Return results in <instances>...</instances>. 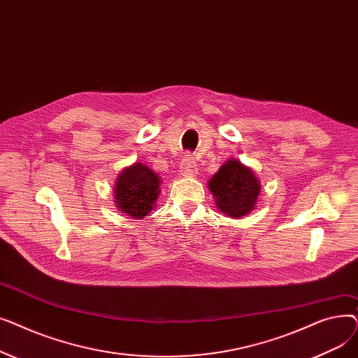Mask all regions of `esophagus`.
<instances>
[{
  "instance_id": "1",
  "label": "esophagus",
  "mask_w": 358,
  "mask_h": 358,
  "mask_svg": "<svg viewBox=\"0 0 358 358\" xmlns=\"http://www.w3.org/2000/svg\"><path fill=\"white\" fill-rule=\"evenodd\" d=\"M180 174L182 177H193L197 174V164L190 155H185L182 158L180 165Z\"/></svg>"
}]
</instances>
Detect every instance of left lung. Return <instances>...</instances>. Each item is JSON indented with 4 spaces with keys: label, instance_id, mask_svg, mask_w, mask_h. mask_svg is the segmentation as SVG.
Listing matches in <instances>:
<instances>
[{
    "label": "left lung",
    "instance_id": "left-lung-1",
    "mask_svg": "<svg viewBox=\"0 0 358 358\" xmlns=\"http://www.w3.org/2000/svg\"><path fill=\"white\" fill-rule=\"evenodd\" d=\"M216 208L228 217L239 219L251 213L261 192V184L252 169L236 158H229L209 180Z\"/></svg>",
    "mask_w": 358,
    "mask_h": 358
}]
</instances>
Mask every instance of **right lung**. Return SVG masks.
<instances>
[{
    "instance_id": "1",
    "label": "right lung",
    "mask_w": 358,
    "mask_h": 358,
    "mask_svg": "<svg viewBox=\"0 0 358 358\" xmlns=\"http://www.w3.org/2000/svg\"><path fill=\"white\" fill-rule=\"evenodd\" d=\"M159 176L142 162L124 166L115 185V204L120 213L131 219H143L155 208L161 193Z\"/></svg>"
}]
</instances>
